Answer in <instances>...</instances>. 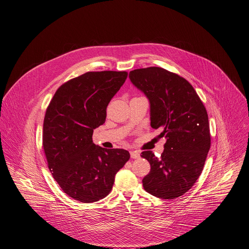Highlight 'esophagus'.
<instances>
[{
    "label": "esophagus",
    "instance_id": "obj_1",
    "mask_svg": "<svg viewBox=\"0 0 249 249\" xmlns=\"http://www.w3.org/2000/svg\"><path fill=\"white\" fill-rule=\"evenodd\" d=\"M130 155H131L132 159H139L140 158V153L137 152V151H131Z\"/></svg>",
    "mask_w": 249,
    "mask_h": 249
}]
</instances>
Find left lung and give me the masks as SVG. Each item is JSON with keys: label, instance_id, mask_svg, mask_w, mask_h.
<instances>
[{"label": "left lung", "instance_id": "1", "mask_svg": "<svg viewBox=\"0 0 249 249\" xmlns=\"http://www.w3.org/2000/svg\"><path fill=\"white\" fill-rule=\"evenodd\" d=\"M129 78L150 100L151 126L166 139L160 158L141 155L151 164L144 189L161 199L180 197L199 178L211 147L207 110L190 83L165 69H136Z\"/></svg>", "mask_w": 249, "mask_h": 249}]
</instances>
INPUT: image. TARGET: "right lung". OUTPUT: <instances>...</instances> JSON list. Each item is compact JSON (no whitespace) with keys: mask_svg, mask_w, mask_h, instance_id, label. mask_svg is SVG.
Segmentation results:
<instances>
[{"mask_svg":"<svg viewBox=\"0 0 249 249\" xmlns=\"http://www.w3.org/2000/svg\"><path fill=\"white\" fill-rule=\"evenodd\" d=\"M127 72H88L64 83L46 109L42 146L48 168L62 190L83 203L107 196L115 174L129 160L122 149H103L92 142L106 107L120 89Z\"/></svg>","mask_w":249,"mask_h":249,"instance_id":"right-lung-1","label":"right lung"}]
</instances>
